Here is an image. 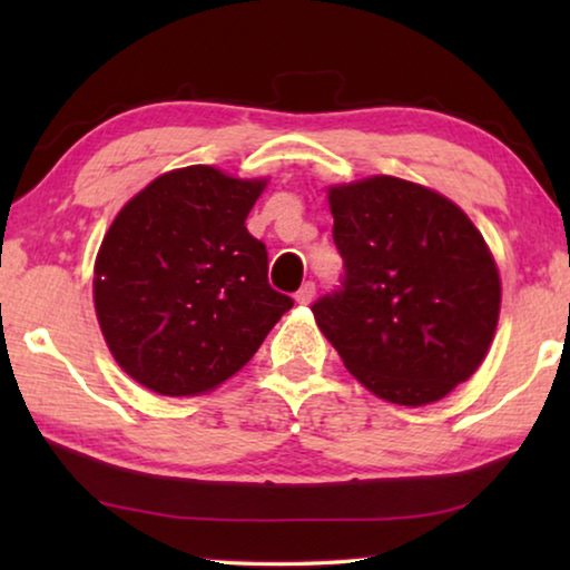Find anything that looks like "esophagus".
Segmentation results:
<instances>
[{"label":"esophagus","mask_w":570,"mask_h":570,"mask_svg":"<svg viewBox=\"0 0 570 570\" xmlns=\"http://www.w3.org/2000/svg\"><path fill=\"white\" fill-rule=\"evenodd\" d=\"M314 292H316V286H314L312 282H306V284L296 292V302H298V304H308V302H312V298H314Z\"/></svg>","instance_id":"1"}]
</instances>
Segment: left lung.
I'll use <instances>...</instances> for the list:
<instances>
[{
  "instance_id": "left-lung-1",
  "label": "left lung",
  "mask_w": 570,
  "mask_h": 570,
  "mask_svg": "<svg viewBox=\"0 0 570 570\" xmlns=\"http://www.w3.org/2000/svg\"><path fill=\"white\" fill-rule=\"evenodd\" d=\"M342 286L312 304L322 334L377 397L420 407L472 377L500 314V276L440 193L374 176L330 188Z\"/></svg>"
}]
</instances>
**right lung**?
Returning <instances> with one entry per match:
<instances>
[{"label": "right lung", "instance_id": "add662e5", "mask_svg": "<svg viewBox=\"0 0 570 570\" xmlns=\"http://www.w3.org/2000/svg\"><path fill=\"white\" fill-rule=\"evenodd\" d=\"M264 186L188 166L115 216L95 262V312L115 362L142 387L168 397L218 387L294 306L268 284L266 246L246 230Z\"/></svg>", "mask_w": 570, "mask_h": 570}]
</instances>
